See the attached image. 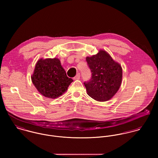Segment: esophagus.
Instances as JSON below:
<instances>
[{"mask_svg":"<svg viewBox=\"0 0 158 158\" xmlns=\"http://www.w3.org/2000/svg\"><path fill=\"white\" fill-rule=\"evenodd\" d=\"M80 78V73H78L76 75V76L73 78V79H74L75 80H79Z\"/></svg>","mask_w":158,"mask_h":158,"instance_id":"1","label":"esophagus"}]
</instances>
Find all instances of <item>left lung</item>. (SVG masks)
<instances>
[{
    "label": "left lung",
    "instance_id": "left-lung-1",
    "mask_svg": "<svg viewBox=\"0 0 158 158\" xmlns=\"http://www.w3.org/2000/svg\"><path fill=\"white\" fill-rule=\"evenodd\" d=\"M86 60L92 72L90 81L84 83L88 95L98 102L110 100L121 86L122 66L104 50Z\"/></svg>",
    "mask_w": 158,
    "mask_h": 158
}]
</instances>
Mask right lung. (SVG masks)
I'll list each match as a JSON object with an SVG mask.
<instances>
[{"label":"right lung","instance_id":"1","mask_svg":"<svg viewBox=\"0 0 158 158\" xmlns=\"http://www.w3.org/2000/svg\"><path fill=\"white\" fill-rule=\"evenodd\" d=\"M31 78L41 94L53 99L63 95L73 81L67 77L60 60L56 58L40 59Z\"/></svg>","mask_w":158,"mask_h":158}]
</instances>
